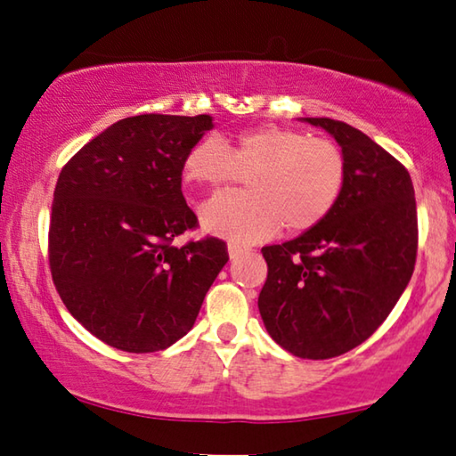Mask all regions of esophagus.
Wrapping results in <instances>:
<instances>
[{
	"instance_id": "esophagus-1",
	"label": "esophagus",
	"mask_w": 456,
	"mask_h": 456,
	"mask_svg": "<svg viewBox=\"0 0 456 456\" xmlns=\"http://www.w3.org/2000/svg\"><path fill=\"white\" fill-rule=\"evenodd\" d=\"M248 250H250L248 246H244V244H238V242H230V244H228V254H230V258L240 256V254H246Z\"/></svg>"
}]
</instances>
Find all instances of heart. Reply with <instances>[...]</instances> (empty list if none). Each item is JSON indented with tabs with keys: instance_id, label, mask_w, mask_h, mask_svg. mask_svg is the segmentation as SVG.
<instances>
[{
	"instance_id": "b5f03b06",
	"label": "heart",
	"mask_w": 456,
	"mask_h": 456,
	"mask_svg": "<svg viewBox=\"0 0 456 456\" xmlns=\"http://www.w3.org/2000/svg\"><path fill=\"white\" fill-rule=\"evenodd\" d=\"M183 178L212 190L246 178L250 191L210 200L202 224L214 234L254 242L282 226L289 232L318 226L345 190L346 159L332 140L262 126L194 143L183 158Z\"/></svg>"
}]
</instances>
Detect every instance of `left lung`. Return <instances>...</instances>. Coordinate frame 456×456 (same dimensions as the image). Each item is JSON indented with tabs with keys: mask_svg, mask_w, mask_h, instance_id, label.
<instances>
[{
	"mask_svg": "<svg viewBox=\"0 0 456 456\" xmlns=\"http://www.w3.org/2000/svg\"><path fill=\"white\" fill-rule=\"evenodd\" d=\"M342 148L346 183L334 210L294 240L265 246L258 297L270 337L294 356H340L387 321L409 284L419 248L411 174L356 127L305 118Z\"/></svg>",
	"mask_w": 456,
	"mask_h": 456,
	"instance_id": "left-lung-1",
	"label": "left lung"
}]
</instances>
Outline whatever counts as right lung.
I'll return each instance as SVG.
<instances>
[{
	"instance_id": "add662e5",
	"label": "right lung",
	"mask_w": 456,
	"mask_h": 456,
	"mask_svg": "<svg viewBox=\"0 0 456 456\" xmlns=\"http://www.w3.org/2000/svg\"><path fill=\"white\" fill-rule=\"evenodd\" d=\"M210 127L206 114L124 118L61 167L47 236L55 290L118 350L156 353L180 340L228 262L220 238L172 244L198 226L182 170Z\"/></svg>"
}]
</instances>
